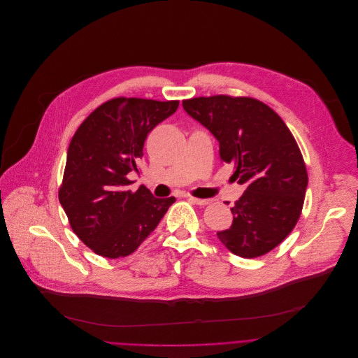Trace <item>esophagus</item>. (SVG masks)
Returning <instances> with one entry per match:
<instances>
[{
  "label": "esophagus",
  "instance_id": "1",
  "mask_svg": "<svg viewBox=\"0 0 358 358\" xmlns=\"http://www.w3.org/2000/svg\"><path fill=\"white\" fill-rule=\"evenodd\" d=\"M187 199H189L190 201L199 204V206H206V204H208V203L211 201V200H208V199H199V197H193V196H187Z\"/></svg>",
  "mask_w": 358,
  "mask_h": 358
}]
</instances>
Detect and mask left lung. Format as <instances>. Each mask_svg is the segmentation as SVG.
I'll list each match as a JSON object with an SVG mask.
<instances>
[{"instance_id":"obj_1","label":"left lung","mask_w":358,"mask_h":358,"mask_svg":"<svg viewBox=\"0 0 358 358\" xmlns=\"http://www.w3.org/2000/svg\"><path fill=\"white\" fill-rule=\"evenodd\" d=\"M185 111L220 144L222 162L234 166L245 192L231 207L233 224L219 240L243 258L261 257L296 226L308 172L296 141L282 118L252 97L226 94L183 100Z\"/></svg>"}]
</instances>
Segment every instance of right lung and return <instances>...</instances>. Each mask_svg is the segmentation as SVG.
<instances>
[{"label":"right lung","instance_id":"add662e5","mask_svg":"<svg viewBox=\"0 0 358 358\" xmlns=\"http://www.w3.org/2000/svg\"><path fill=\"white\" fill-rule=\"evenodd\" d=\"M179 101L117 97L97 107L70 141L59 201L71 230L96 254H132L159 224L175 197L132 192L147 135L178 110Z\"/></svg>","mask_w":358,"mask_h":358}]
</instances>
